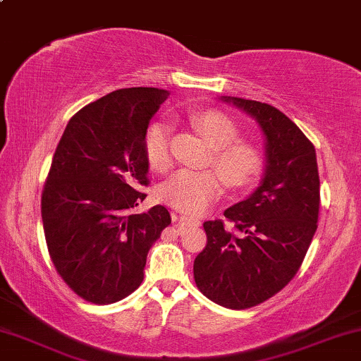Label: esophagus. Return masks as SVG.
Segmentation results:
<instances>
[{
    "mask_svg": "<svg viewBox=\"0 0 361 361\" xmlns=\"http://www.w3.org/2000/svg\"><path fill=\"white\" fill-rule=\"evenodd\" d=\"M172 219L176 221V224L179 226V228H184V226H188V228H190V226H199V219H195V217L192 216H188V214H172Z\"/></svg>",
    "mask_w": 361,
    "mask_h": 361,
    "instance_id": "esophagus-1",
    "label": "esophagus"
}]
</instances>
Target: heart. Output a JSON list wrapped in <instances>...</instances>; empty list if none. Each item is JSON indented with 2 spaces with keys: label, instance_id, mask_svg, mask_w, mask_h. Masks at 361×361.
Masks as SVG:
<instances>
[{
  "label": "heart",
  "instance_id": "b5f03b06",
  "mask_svg": "<svg viewBox=\"0 0 361 361\" xmlns=\"http://www.w3.org/2000/svg\"><path fill=\"white\" fill-rule=\"evenodd\" d=\"M190 122L207 137L212 157L207 166L218 171L180 169L160 188V197L172 207L188 214H199L222 192V180L231 189L251 185L262 171L264 157L259 147L239 139V126L221 110H201L190 115ZM171 126L155 122L147 128L144 152L155 171H167L172 164Z\"/></svg>",
  "mask_w": 361,
  "mask_h": 361
}]
</instances>
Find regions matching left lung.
<instances>
[{
    "label": "left lung",
    "mask_w": 361,
    "mask_h": 361,
    "mask_svg": "<svg viewBox=\"0 0 361 361\" xmlns=\"http://www.w3.org/2000/svg\"><path fill=\"white\" fill-rule=\"evenodd\" d=\"M257 120L266 137L259 188L204 222L206 247L194 261L199 291L229 310L264 303L295 278L318 228L319 176L314 145L273 105L222 97Z\"/></svg>",
    "instance_id": "8db88e82"
}]
</instances>
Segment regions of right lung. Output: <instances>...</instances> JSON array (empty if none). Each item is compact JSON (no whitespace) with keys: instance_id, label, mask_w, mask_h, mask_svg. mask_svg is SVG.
I'll list each match as a JSON object with an SVG mask.
<instances>
[{"instance_id":"1","label":"right lung","mask_w":361,"mask_h":361,"mask_svg":"<svg viewBox=\"0 0 361 361\" xmlns=\"http://www.w3.org/2000/svg\"><path fill=\"white\" fill-rule=\"evenodd\" d=\"M169 92L120 88L70 118L42 192L56 273L80 298L112 305L140 286L149 249L171 224L164 206L135 214L149 185L144 137Z\"/></svg>"}]
</instances>
